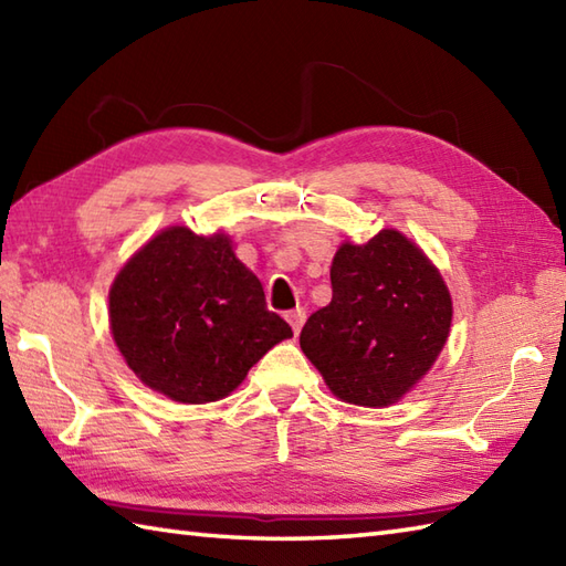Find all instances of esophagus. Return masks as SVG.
I'll return each instance as SVG.
<instances>
[{"instance_id": "34e87169", "label": "esophagus", "mask_w": 566, "mask_h": 566, "mask_svg": "<svg viewBox=\"0 0 566 566\" xmlns=\"http://www.w3.org/2000/svg\"><path fill=\"white\" fill-rule=\"evenodd\" d=\"M286 321H290L292 331H294V333H298V331H302V326H304V321H306V311H304V308H292V311H286Z\"/></svg>"}]
</instances>
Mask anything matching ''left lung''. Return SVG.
I'll list each match as a JSON object with an SVG mask.
<instances>
[{
  "label": "left lung",
  "mask_w": 566,
  "mask_h": 566,
  "mask_svg": "<svg viewBox=\"0 0 566 566\" xmlns=\"http://www.w3.org/2000/svg\"><path fill=\"white\" fill-rule=\"evenodd\" d=\"M331 286V304L298 335L304 355L347 403L399 401L448 340L452 302L440 272L406 235L379 231L335 252Z\"/></svg>",
  "instance_id": "1"
}]
</instances>
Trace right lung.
<instances>
[{"label":"right lung","mask_w":566,"mask_h":566,"mask_svg":"<svg viewBox=\"0 0 566 566\" xmlns=\"http://www.w3.org/2000/svg\"><path fill=\"white\" fill-rule=\"evenodd\" d=\"M118 350L150 389L179 403L223 399L292 328L226 235L175 226L118 272L109 292Z\"/></svg>","instance_id":"obj_1"}]
</instances>
